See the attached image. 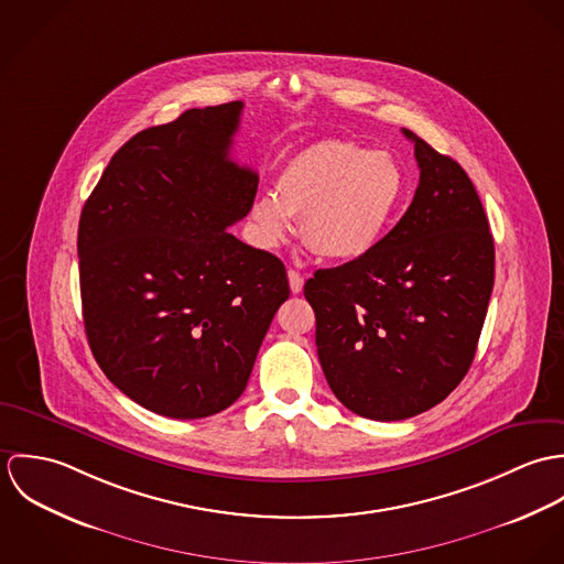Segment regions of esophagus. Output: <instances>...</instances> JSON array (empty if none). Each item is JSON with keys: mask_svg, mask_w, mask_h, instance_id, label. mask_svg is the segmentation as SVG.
Masks as SVG:
<instances>
[{"mask_svg": "<svg viewBox=\"0 0 564 564\" xmlns=\"http://www.w3.org/2000/svg\"><path fill=\"white\" fill-rule=\"evenodd\" d=\"M289 284H291V291H293V293H302V289H304V278H302V273L295 271V269H289Z\"/></svg>", "mask_w": 564, "mask_h": 564, "instance_id": "esophagus-1", "label": "esophagus"}]
</instances>
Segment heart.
I'll list each match as a JSON object with an SVG mask.
<instances>
[{
  "instance_id": "1",
  "label": "heart",
  "mask_w": 564,
  "mask_h": 564,
  "mask_svg": "<svg viewBox=\"0 0 564 564\" xmlns=\"http://www.w3.org/2000/svg\"><path fill=\"white\" fill-rule=\"evenodd\" d=\"M405 191L402 164L387 152L349 141H322L284 162L275 193L251 202L249 221L260 245L275 247L302 232L313 251L334 260L371 253L400 210Z\"/></svg>"
}]
</instances>
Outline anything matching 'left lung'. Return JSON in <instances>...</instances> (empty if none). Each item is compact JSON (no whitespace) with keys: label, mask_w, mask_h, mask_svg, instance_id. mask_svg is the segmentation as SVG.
Here are the masks:
<instances>
[{"label":"left lung","mask_w":564,"mask_h":564,"mask_svg":"<svg viewBox=\"0 0 564 564\" xmlns=\"http://www.w3.org/2000/svg\"><path fill=\"white\" fill-rule=\"evenodd\" d=\"M414 143L419 186L367 256L304 284L317 354L336 400L376 421L443 402L467 376L495 282V245L465 169Z\"/></svg>","instance_id":"1"}]
</instances>
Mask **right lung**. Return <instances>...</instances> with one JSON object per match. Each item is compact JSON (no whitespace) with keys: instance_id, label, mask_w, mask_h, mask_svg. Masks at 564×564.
Instances as JSON below:
<instances>
[{"instance_id":"obj_1","label":"right lung","mask_w":564,"mask_h":564,"mask_svg":"<svg viewBox=\"0 0 564 564\" xmlns=\"http://www.w3.org/2000/svg\"><path fill=\"white\" fill-rule=\"evenodd\" d=\"M242 101L191 108L108 162L78 228L84 329L132 402L202 419L241 398L289 300L282 260L228 232L258 175L230 161Z\"/></svg>"}]
</instances>
